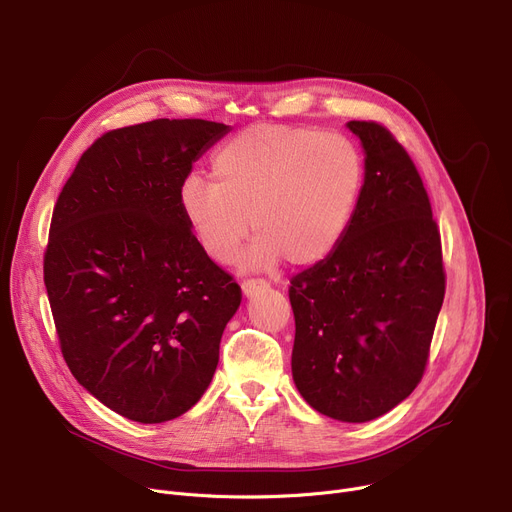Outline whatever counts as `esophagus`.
<instances>
[{
	"mask_svg": "<svg viewBox=\"0 0 512 512\" xmlns=\"http://www.w3.org/2000/svg\"><path fill=\"white\" fill-rule=\"evenodd\" d=\"M261 288H265V282H261V280H247V282H243V294L247 298L255 296L257 290H261Z\"/></svg>",
	"mask_w": 512,
	"mask_h": 512,
	"instance_id": "34e87169",
	"label": "esophagus"
}]
</instances>
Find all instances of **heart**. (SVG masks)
<instances>
[{
    "instance_id": "heart-1",
    "label": "heart",
    "mask_w": 512,
    "mask_h": 512,
    "mask_svg": "<svg viewBox=\"0 0 512 512\" xmlns=\"http://www.w3.org/2000/svg\"><path fill=\"white\" fill-rule=\"evenodd\" d=\"M214 179L189 175L179 208L199 249L228 259L251 226L255 241L238 255L243 269L315 265L329 257L356 216L366 166L344 135L253 125L226 142L212 162ZM252 222H248V218Z\"/></svg>"
}]
</instances>
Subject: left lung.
<instances>
[{"label": "left lung", "instance_id": "1", "mask_svg": "<svg viewBox=\"0 0 512 512\" xmlns=\"http://www.w3.org/2000/svg\"><path fill=\"white\" fill-rule=\"evenodd\" d=\"M346 127L364 150V191L344 241L290 282L292 379L319 414L360 424L420 383L445 271L412 158L379 123Z\"/></svg>", "mask_w": 512, "mask_h": 512}]
</instances>
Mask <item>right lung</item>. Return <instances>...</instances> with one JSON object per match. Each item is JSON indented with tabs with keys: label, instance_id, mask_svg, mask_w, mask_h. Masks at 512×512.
<instances>
[{
	"label": "right lung",
	"instance_id": "obj_1",
	"mask_svg": "<svg viewBox=\"0 0 512 512\" xmlns=\"http://www.w3.org/2000/svg\"><path fill=\"white\" fill-rule=\"evenodd\" d=\"M230 125L156 119L98 138L53 210L45 286L76 381L160 424L206 393L241 288L199 249L179 187Z\"/></svg>",
	"mask_w": 512,
	"mask_h": 512
}]
</instances>
